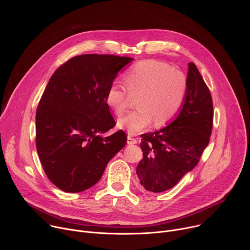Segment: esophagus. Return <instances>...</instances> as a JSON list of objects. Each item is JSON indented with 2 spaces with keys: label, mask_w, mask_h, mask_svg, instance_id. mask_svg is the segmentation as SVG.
Instances as JSON below:
<instances>
[{
  "label": "esophagus",
  "mask_w": 250,
  "mask_h": 250,
  "mask_svg": "<svg viewBox=\"0 0 250 250\" xmlns=\"http://www.w3.org/2000/svg\"><path fill=\"white\" fill-rule=\"evenodd\" d=\"M126 142H127L128 146H132V145H136L137 144V140L135 138H132L131 136H127Z\"/></svg>",
  "instance_id": "1"
}]
</instances>
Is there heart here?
I'll return each instance as SVG.
<instances>
[{
    "mask_svg": "<svg viewBox=\"0 0 250 250\" xmlns=\"http://www.w3.org/2000/svg\"><path fill=\"white\" fill-rule=\"evenodd\" d=\"M125 87L112 83L104 101L117 115H122L130 99L137 96V110L118 120L120 129L130 135L144 131L154 121L161 126L179 112L187 93V78L180 70L163 61L147 59L134 64L125 74Z\"/></svg>",
    "mask_w": 250,
    "mask_h": 250,
    "instance_id": "b5f03b06",
    "label": "heart"
}]
</instances>
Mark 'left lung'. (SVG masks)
Segmentation results:
<instances>
[{
    "mask_svg": "<svg viewBox=\"0 0 250 250\" xmlns=\"http://www.w3.org/2000/svg\"><path fill=\"white\" fill-rule=\"evenodd\" d=\"M212 116L209 90L191 62L186 97L175 119L157 131L140 135L144 158L136 167L140 185L150 192H164L193 170L208 145Z\"/></svg>",
    "mask_w": 250,
    "mask_h": 250,
    "instance_id": "1",
    "label": "left lung"
}]
</instances>
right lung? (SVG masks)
Listing matches in <instances>:
<instances>
[{
  "instance_id": "right-lung-1",
  "label": "right lung",
  "mask_w": 250,
  "mask_h": 250,
  "mask_svg": "<svg viewBox=\"0 0 250 250\" xmlns=\"http://www.w3.org/2000/svg\"><path fill=\"white\" fill-rule=\"evenodd\" d=\"M132 58L83 54L51 76L35 116L37 150L48 179L60 190L79 193L94 186L106 164L126 144V134L104 132L116 122L106 89Z\"/></svg>"
}]
</instances>
